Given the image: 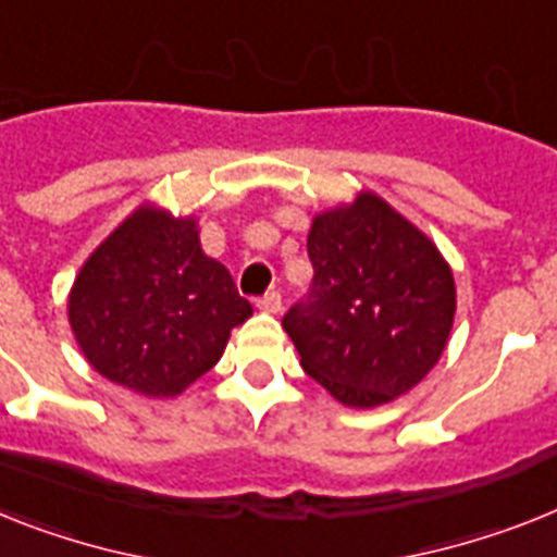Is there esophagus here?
<instances>
[{
  "label": "esophagus",
  "mask_w": 557,
  "mask_h": 557,
  "mask_svg": "<svg viewBox=\"0 0 557 557\" xmlns=\"http://www.w3.org/2000/svg\"><path fill=\"white\" fill-rule=\"evenodd\" d=\"M259 310H264V312L282 310V293H278V289H268V293L259 298Z\"/></svg>",
  "instance_id": "esophagus-1"
}]
</instances>
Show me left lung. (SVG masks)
Listing matches in <instances>:
<instances>
[{"label":"left lung","instance_id":"obj_1","mask_svg":"<svg viewBox=\"0 0 557 557\" xmlns=\"http://www.w3.org/2000/svg\"><path fill=\"white\" fill-rule=\"evenodd\" d=\"M307 256L312 284L282 319L307 375L347 407L416 387L455 315L453 273L433 242L364 193L312 222Z\"/></svg>","mask_w":557,"mask_h":557}]
</instances>
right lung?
<instances>
[{
    "mask_svg": "<svg viewBox=\"0 0 557 557\" xmlns=\"http://www.w3.org/2000/svg\"><path fill=\"white\" fill-rule=\"evenodd\" d=\"M67 312L104 379L162 398L222 358L230 330L252 307L227 268L201 252L190 219L139 210L87 259Z\"/></svg>",
    "mask_w": 557,
    "mask_h": 557,
    "instance_id": "obj_1",
    "label": "right lung"
}]
</instances>
